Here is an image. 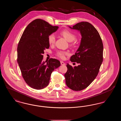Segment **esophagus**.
Instances as JSON below:
<instances>
[{"label":"esophagus","mask_w":121,"mask_h":121,"mask_svg":"<svg viewBox=\"0 0 121 121\" xmlns=\"http://www.w3.org/2000/svg\"><path fill=\"white\" fill-rule=\"evenodd\" d=\"M60 63H61V64L62 65H65V63H64L63 61H61Z\"/></svg>","instance_id":"obj_1"}]
</instances>
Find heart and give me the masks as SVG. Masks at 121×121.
I'll list each match as a JSON object with an SVG mask.
<instances>
[{"label": "heart", "instance_id": "1", "mask_svg": "<svg viewBox=\"0 0 121 121\" xmlns=\"http://www.w3.org/2000/svg\"><path fill=\"white\" fill-rule=\"evenodd\" d=\"M60 35L63 36L69 42H71L76 39V35L73 32L68 29H64L60 32ZM56 38L55 35L53 34L49 35L48 36V42L50 44H53L55 43ZM68 52L63 51H59L57 52V55L61 58H63L66 55H68Z\"/></svg>", "mask_w": 121, "mask_h": 121}]
</instances>
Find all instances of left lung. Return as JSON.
<instances>
[{
    "instance_id": "left-lung-1",
    "label": "left lung",
    "mask_w": 121,
    "mask_h": 121,
    "mask_svg": "<svg viewBox=\"0 0 121 121\" xmlns=\"http://www.w3.org/2000/svg\"><path fill=\"white\" fill-rule=\"evenodd\" d=\"M69 28L79 31L82 35L79 47L70 58L72 62L79 65L73 67L67 63L64 76L67 86L78 91L86 88L97 76L103 61L104 46L99 34L91 23L82 22Z\"/></svg>"
}]
</instances>
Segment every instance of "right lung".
Returning a JSON list of instances; mask_svg holds the SVG:
<instances>
[{
	"mask_svg": "<svg viewBox=\"0 0 121 121\" xmlns=\"http://www.w3.org/2000/svg\"><path fill=\"white\" fill-rule=\"evenodd\" d=\"M58 28L41 19H35L27 26L18 43L17 62L22 77L35 89L47 86L52 72L61 65L55 58L43 61L44 50L49 48L48 36Z\"/></svg>",
	"mask_w": 121,
	"mask_h": 121,
	"instance_id": "obj_1",
	"label": "right lung"
}]
</instances>
